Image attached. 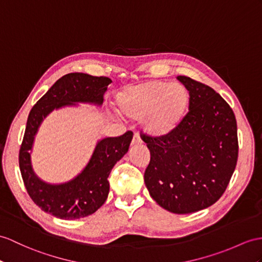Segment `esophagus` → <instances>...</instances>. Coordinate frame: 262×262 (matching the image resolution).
<instances>
[{"instance_id": "34e87169", "label": "esophagus", "mask_w": 262, "mask_h": 262, "mask_svg": "<svg viewBox=\"0 0 262 262\" xmlns=\"http://www.w3.org/2000/svg\"><path fill=\"white\" fill-rule=\"evenodd\" d=\"M142 141L141 139H140L138 133H135V136H133V139H132V144H141Z\"/></svg>"}]
</instances>
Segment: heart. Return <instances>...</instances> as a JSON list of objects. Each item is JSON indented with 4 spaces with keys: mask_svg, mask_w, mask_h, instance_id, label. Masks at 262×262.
I'll use <instances>...</instances> for the list:
<instances>
[{
    "mask_svg": "<svg viewBox=\"0 0 262 262\" xmlns=\"http://www.w3.org/2000/svg\"><path fill=\"white\" fill-rule=\"evenodd\" d=\"M190 102L186 86L160 80L125 86L116 97L118 110L129 119L144 120V130L153 137L173 132L186 118Z\"/></svg>",
    "mask_w": 262,
    "mask_h": 262,
    "instance_id": "1",
    "label": "heart"
}]
</instances>
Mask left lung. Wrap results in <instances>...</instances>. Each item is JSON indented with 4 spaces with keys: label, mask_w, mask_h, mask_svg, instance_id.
I'll list each match as a JSON object with an SVG mask.
<instances>
[{
    "label": "left lung",
    "mask_w": 262,
    "mask_h": 262,
    "mask_svg": "<svg viewBox=\"0 0 262 262\" xmlns=\"http://www.w3.org/2000/svg\"><path fill=\"white\" fill-rule=\"evenodd\" d=\"M178 80L191 94L186 118L168 136L141 138L151 156L144 182L152 199L170 212L186 214L220 199L239 145L234 113L221 95L188 76Z\"/></svg>",
    "instance_id": "obj_1"
}]
</instances>
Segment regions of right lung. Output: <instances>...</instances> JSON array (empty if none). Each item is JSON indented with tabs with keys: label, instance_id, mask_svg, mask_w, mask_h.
Instances as JSON below:
<instances>
[{
	"label": "right lung",
	"instance_id": "1",
	"mask_svg": "<svg viewBox=\"0 0 262 262\" xmlns=\"http://www.w3.org/2000/svg\"><path fill=\"white\" fill-rule=\"evenodd\" d=\"M112 81L106 76L85 73L63 75L36 102L30 111L27 127L18 155L24 186L31 199L44 212L56 218L74 220L94 213L105 202L110 184V172L129 150L133 137L131 131L116 138L102 139L95 146L86 167L71 181L50 184L37 177L31 163L32 145L43 119L54 109L84 102L101 105L103 94Z\"/></svg>",
	"mask_w": 262,
	"mask_h": 262
}]
</instances>
